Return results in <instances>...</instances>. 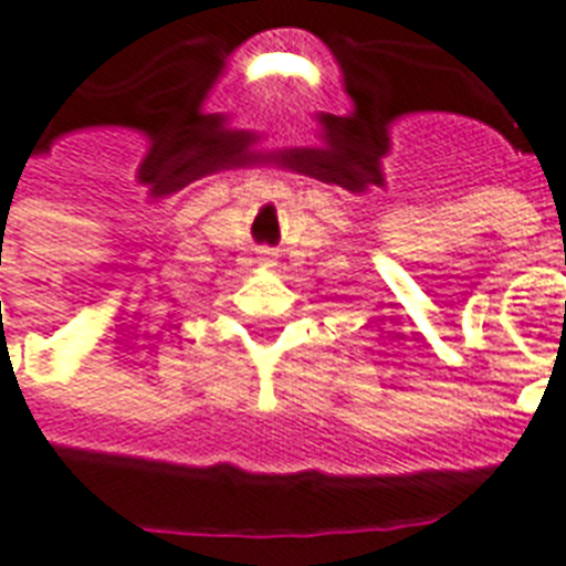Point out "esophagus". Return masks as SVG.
Here are the masks:
<instances>
[{
    "instance_id": "34e87169",
    "label": "esophagus",
    "mask_w": 566,
    "mask_h": 566,
    "mask_svg": "<svg viewBox=\"0 0 566 566\" xmlns=\"http://www.w3.org/2000/svg\"><path fill=\"white\" fill-rule=\"evenodd\" d=\"M261 261H264V264H273V258H270V252H264V255H261Z\"/></svg>"
}]
</instances>
